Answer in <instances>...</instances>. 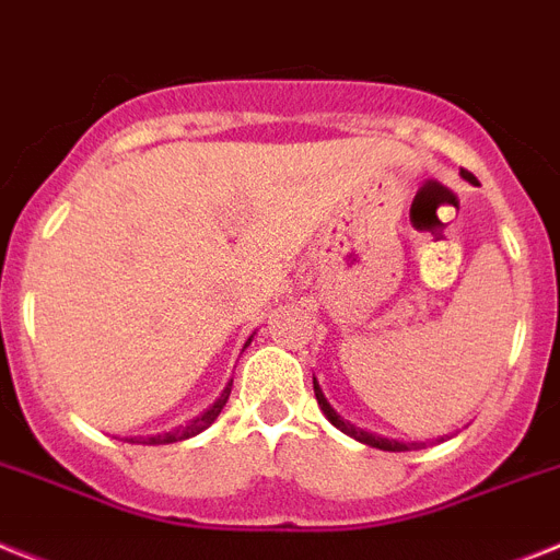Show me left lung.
Returning <instances> with one entry per match:
<instances>
[{"instance_id":"8db88e82","label":"left lung","mask_w":560,"mask_h":560,"mask_svg":"<svg viewBox=\"0 0 560 560\" xmlns=\"http://www.w3.org/2000/svg\"><path fill=\"white\" fill-rule=\"evenodd\" d=\"M314 397H317V404H320L323 415H326V418H329L331 423H335V427L340 429V432H346V435H352L354 441L369 443V446H374V450H383V452H409V450H412V446H409V443L389 441V438L372 435V432H363V429H360V427H352V423H349V420H343V418H340V415L335 412V409H331L329 400H326V397H323V389H320V386H317V381H314Z\"/></svg>"}]
</instances>
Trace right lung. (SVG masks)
Wrapping results in <instances>:
<instances>
[{
  "mask_svg": "<svg viewBox=\"0 0 560 560\" xmlns=\"http://www.w3.org/2000/svg\"><path fill=\"white\" fill-rule=\"evenodd\" d=\"M229 395H231V383L223 389V395L217 397L214 406H208V409L200 415V418H194L191 423H186V427H183V429H174V432H165V435L148 438L145 443H177V441H186V438L200 435L202 429L211 427V423H214V420H217V415L223 412V406H225V400H229Z\"/></svg>",
  "mask_w": 560,
  "mask_h": 560,
  "instance_id": "right-lung-1",
  "label": "right lung"
}]
</instances>
